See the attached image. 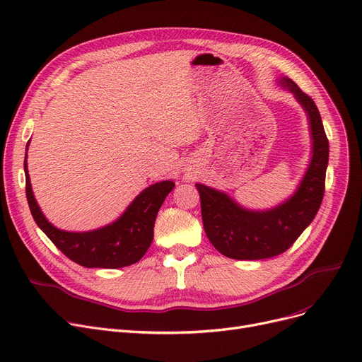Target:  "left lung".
Masks as SVG:
<instances>
[{"label": "left lung", "instance_id": "left-lung-1", "mask_svg": "<svg viewBox=\"0 0 362 362\" xmlns=\"http://www.w3.org/2000/svg\"><path fill=\"white\" fill-rule=\"evenodd\" d=\"M276 83L293 94L309 122L310 161L297 189L272 209L250 210L226 192L195 183L207 238L230 259L260 260L284 253L310 225L322 202L329 151L320 111L290 78L279 76Z\"/></svg>", "mask_w": 362, "mask_h": 362}]
</instances>
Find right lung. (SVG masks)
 <instances>
[{
  "mask_svg": "<svg viewBox=\"0 0 362 362\" xmlns=\"http://www.w3.org/2000/svg\"><path fill=\"white\" fill-rule=\"evenodd\" d=\"M28 146L29 142L26 151ZM26 158L25 155L23 165L29 210L38 228L66 257L84 268L117 269L130 266L145 256L153 240L156 214L165 197L175 187V182L163 180L148 186L112 223L93 230L71 232L56 228L42 214L30 186Z\"/></svg>",
  "mask_w": 362,
  "mask_h": 362,
  "instance_id": "obj_1",
  "label": "right lung"
}]
</instances>
